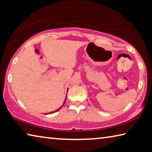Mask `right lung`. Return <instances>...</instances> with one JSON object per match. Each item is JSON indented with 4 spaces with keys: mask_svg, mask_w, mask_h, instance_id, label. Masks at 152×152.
Listing matches in <instances>:
<instances>
[{
    "mask_svg": "<svg viewBox=\"0 0 152 152\" xmlns=\"http://www.w3.org/2000/svg\"><path fill=\"white\" fill-rule=\"evenodd\" d=\"M66 99H67V96H65V100H64V103H63V104H62V106L61 107H59L58 109H57V110H54V111H52V112H51V113H45V114H52V113H56V112H58V110H59L60 109H61V108H62V107L63 106H64V104H65V101H66Z\"/></svg>",
    "mask_w": 152,
    "mask_h": 152,
    "instance_id": "1",
    "label": "right lung"
}]
</instances>
